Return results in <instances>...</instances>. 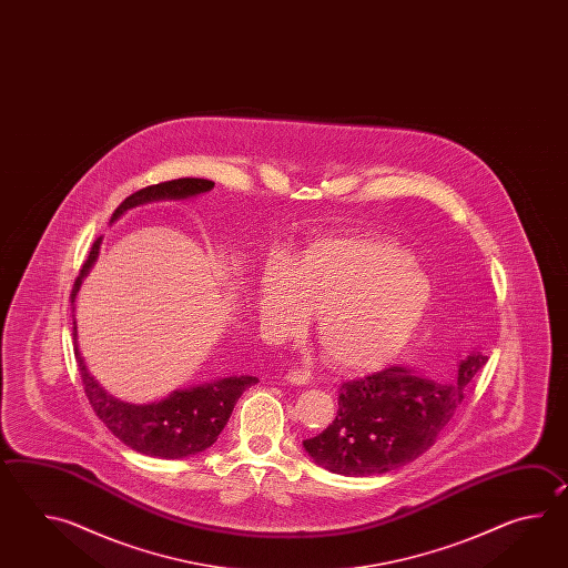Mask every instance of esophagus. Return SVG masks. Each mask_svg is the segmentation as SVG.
I'll return each mask as SVG.
<instances>
[{
    "mask_svg": "<svg viewBox=\"0 0 568 568\" xmlns=\"http://www.w3.org/2000/svg\"><path fill=\"white\" fill-rule=\"evenodd\" d=\"M286 379H288L292 386H308L313 382V375H311V372H306V369H292L286 375Z\"/></svg>",
    "mask_w": 568,
    "mask_h": 568,
    "instance_id": "34e87169",
    "label": "esophagus"
}]
</instances>
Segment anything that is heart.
<instances>
[{"label":"heart","mask_w":568,"mask_h":568,"mask_svg":"<svg viewBox=\"0 0 568 568\" xmlns=\"http://www.w3.org/2000/svg\"><path fill=\"white\" fill-rule=\"evenodd\" d=\"M433 298V284L408 247L382 233L325 235L294 264L270 262L257 308L276 338L302 333L313 308L328 362L365 372L406 347Z\"/></svg>","instance_id":"obj_1"}]
</instances>
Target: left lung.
<instances>
[{
  "instance_id": "8db88e82",
  "label": "left lung",
  "mask_w": 568,
  "mask_h": 568,
  "mask_svg": "<svg viewBox=\"0 0 568 568\" xmlns=\"http://www.w3.org/2000/svg\"><path fill=\"white\" fill-rule=\"evenodd\" d=\"M485 363L487 355L471 353L448 379L392 365L345 382L335 420L302 445L316 465L345 477L394 471L435 445Z\"/></svg>"
}]
</instances>
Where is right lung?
Wrapping results in <instances>:
<instances>
[{
	"label": "right lung",
	"mask_w": 568,
	"mask_h": 568,
	"mask_svg": "<svg viewBox=\"0 0 568 568\" xmlns=\"http://www.w3.org/2000/svg\"><path fill=\"white\" fill-rule=\"evenodd\" d=\"M213 186L215 182L205 181V179L158 182L130 194L113 211L111 221L120 217L121 213H125L132 206L144 205L160 199H186L193 194L206 193ZM99 245H101V237H97L85 264L74 280L73 294H71L73 302L89 267L95 262ZM73 337L77 343V326H73ZM74 357L79 363V374L83 379L87 399L99 416V420L105 424L123 445L158 459H184L211 447L230 420L235 402L247 387L257 384V377L254 375L225 377L211 384L176 389L170 394L169 398L138 406V404H125L109 396L108 392L87 372L79 347H74Z\"/></svg>",
	"instance_id": "1"
}]
</instances>
